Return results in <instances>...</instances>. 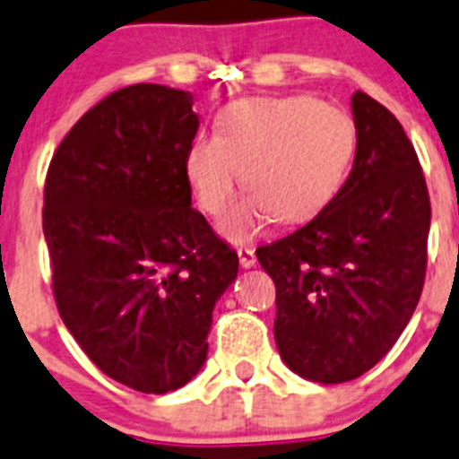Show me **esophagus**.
I'll use <instances>...</instances> for the list:
<instances>
[{
  "instance_id": "obj_1",
  "label": "esophagus",
  "mask_w": 459,
  "mask_h": 459,
  "mask_svg": "<svg viewBox=\"0 0 459 459\" xmlns=\"http://www.w3.org/2000/svg\"><path fill=\"white\" fill-rule=\"evenodd\" d=\"M238 256H240L242 268H254V265H256V254H254V249H249V247H240V249H238Z\"/></svg>"
}]
</instances>
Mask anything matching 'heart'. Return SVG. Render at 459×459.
<instances>
[{"label":"heart","instance_id":"1","mask_svg":"<svg viewBox=\"0 0 459 459\" xmlns=\"http://www.w3.org/2000/svg\"><path fill=\"white\" fill-rule=\"evenodd\" d=\"M353 154V125L314 99H242L217 117V134H198L185 173L207 214L224 212L242 182L252 194L221 221L230 242L256 238L270 219L284 224L316 214L340 186Z\"/></svg>","mask_w":459,"mask_h":459}]
</instances>
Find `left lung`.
I'll list each match as a JSON object with an SVG mask.
<instances>
[{"mask_svg": "<svg viewBox=\"0 0 459 459\" xmlns=\"http://www.w3.org/2000/svg\"><path fill=\"white\" fill-rule=\"evenodd\" d=\"M356 159L333 201L290 235L258 247L277 289L274 342L302 378L344 384L393 349L420 300L429 194L397 117L351 99Z\"/></svg>", "mask_w": 459, "mask_h": 459, "instance_id": "1", "label": "left lung"}]
</instances>
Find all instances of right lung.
Segmentation results:
<instances>
[{"mask_svg": "<svg viewBox=\"0 0 459 459\" xmlns=\"http://www.w3.org/2000/svg\"><path fill=\"white\" fill-rule=\"evenodd\" d=\"M194 97L138 82L64 135L43 191L59 316L103 374L163 395L201 372L238 254L191 207Z\"/></svg>", "mask_w": 459, "mask_h": 459, "instance_id": "obj_1", "label": "right lung"}]
</instances>
